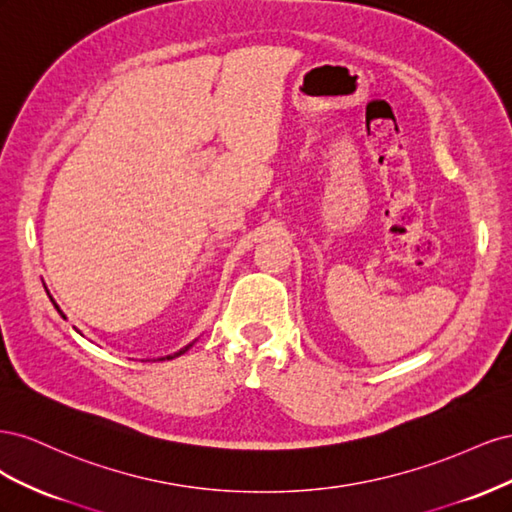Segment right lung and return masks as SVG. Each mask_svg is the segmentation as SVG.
Segmentation results:
<instances>
[{
  "mask_svg": "<svg viewBox=\"0 0 512 512\" xmlns=\"http://www.w3.org/2000/svg\"><path fill=\"white\" fill-rule=\"evenodd\" d=\"M49 297H51V294H49ZM51 301H53V297H51ZM53 305H55V309H57V312L61 314V309H59V305L53 301ZM61 316H64V314H61ZM192 346V344H190ZM190 346H185V348H181L179 352H175V354H168V356H162V359H158V361H166V359H175V356H179V354H183V352H188V348Z\"/></svg>",
  "mask_w": 512,
  "mask_h": 512,
  "instance_id": "add662e5",
  "label": "right lung"
}]
</instances>
